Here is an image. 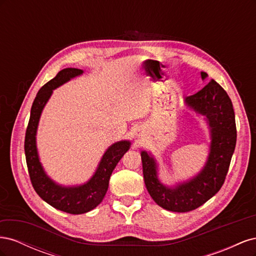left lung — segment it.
I'll return each instance as SVG.
<instances>
[{"mask_svg":"<svg viewBox=\"0 0 256 256\" xmlns=\"http://www.w3.org/2000/svg\"><path fill=\"white\" fill-rule=\"evenodd\" d=\"M200 76L205 79L207 74L200 72ZM186 102L198 113L206 115L212 128L210 154L203 171L189 182L170 189L159 182L154 159L145 152L141 154L147 191L159 206L175 212L194 210L221 189L237 138L233 104L228 92L214 80L210 79L196 94L188 96Z\"/></svg>","mask_w":256,"mask_h":256,"instance_id":"8db88e82","label":"left lung"}]
</instances>
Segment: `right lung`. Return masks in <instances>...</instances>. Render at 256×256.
I'll return each instance as SVG.
<instances>
[{
	"instance_id": "1",
	"label": "right lung",
	"mask_w": 256,
	"mask_h": 256,
	"mask_svg": "<svg viewBox=\"0 0 256 256\" xmlns=\"http://www.w3.org/2000/svg\"><path fill=\"white\" fill-rule=\"evenodd\" d=\"M82 72L81 69L78 68L63 69L56 76V78L46 83L38 90L32 109H30V116L24 140L28 171L34 190L44 202H47L52 207L72 214L88 212L102 203L108 187H109L110 176L113 170L130 146V143L127 141L113 144L104 154L95 175L88 184L80 186V187H60L49 180L44 174L40 159H38L35 143V134L42 111L54 88Z\"/></svg>"
}]
</instances>
